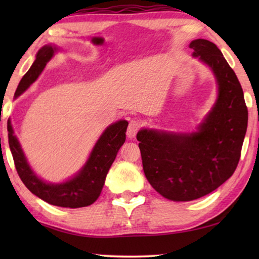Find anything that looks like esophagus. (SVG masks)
I'll return each instance as SVG.
<instances>
[{"instance_id":"esophagus-1","label":"esophagus","mask_w":259,"mask_h":259,"mask_svg":"<svg viewBox=\"0 0 259 259\" xmlns=\"http://www.w3.org/2000/svg\"><path fill=\"white\" fill-rule=\"evenodd\" d=\"M140 128H142V122L139 120L130 121V123L128 125V130H126V136H128L129 138H134Z\"/></svg>"}]
</instances>
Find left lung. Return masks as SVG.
<instances>
[{"label":"left lung","mask_w":259,"mask_h":259,"mask_svg":"<svg viewBox=\"0 0 259 259\" xmlns=\"http://www.w3.org/2000/svg\"><path fill=\"white\" fill-rule=\"evenodd\" d=\"M190 48L216 75L219 96L212 111L190 135L146 129L137 134L147 181L174 201L202 198L233 175L248 124L242 88L221 50L203 38L192 41Z\"/></svg>","instance_id":"left-lung-1"}]
</instances>
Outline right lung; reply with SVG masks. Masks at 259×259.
Returning <instances> with one entry per match:
<instances>
[{"mask_svg":"<svg viewBox=\"0 0 259 259\" xmlns=\"http://www.w3.org/2000/svg\"><path fill=\"white\" fill-rule=\"evenodd\" d=\"M55 51L56 48L46 46L37 52L36 60L21 78L17 88L15 94L16 98L27 89L30 83L36 80L38 74L42 72L48 61L54 56ZM126 126H128V122L125 120L109 125L96 144L84 168L71 181L58 184V185L47 184L35 176L26 161L23 150L14 135L10 123L8 124L9 146H10L16 170L21 182L33 194L57 207L82 208L93 204L99 198L108 170L115 160L120 147L125 142Z\"/></svg>","mask_w":259,"mask_h":259,"instance_id":"right-lung-1","label":"right lung"}]
</instances>
